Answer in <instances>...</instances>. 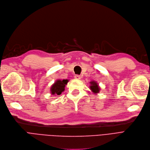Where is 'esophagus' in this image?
Segmentation results:
<instances>
[{
	"instance_id": "esophagus-1",
	"label": "esophagus",
	"mask_w": 150,
	"mask_h": 150,
	"mask_svg": "<svg viewBox=\"0 0 150 150\" xmlns=\"http://www.w3.org/2000/svg\"><path fill=\"white\" fill-rule=\"evenodd\" d=\"M75 79H76V80H80V79H81V76H80V75H75Z\"/></svg>"
}]
</instances>
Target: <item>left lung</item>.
Returning a JSON list of instances; mask_svg holds the SVG:
<instances>
[{
	"label": "left lung",
	"instance_id": "obj_1",
	"mask_svg": "<svg viewBox=\"0 0 150 150\" xmlns=\"http://www.w3.org/2000/svg\"><path fill=\"white\" fill-rule=\"evenodd\" d=\"M90 84H91L90 86H89L90 89H91V91H92V92H93L94 94H97V93H99L100 88V87L99 86L98 84H97V82H96L95 81H91L90 82Z\"/></svg>",
	"mask_w": 150,
	"mask_h": 150
}]
</instances>
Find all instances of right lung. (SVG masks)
Instances as JSON below:
<instances>
[{
    "label": "right lung",
    "instance_id": "obj_1",
    "mask_svg": "<svg viewBox=\"0 0 150 150\" xmlns=\"http://www.w3.org/2000/svg\"><path fill=\"white\" fill-rule=\"evenodd\" d=\"M68 80H56L50 88L51 94L53 96H59L65 90V86L67 84Z\"/></svg>",
    "mask_w": 150,
    "mask_h": 150
}]
</instances>
